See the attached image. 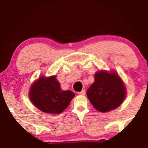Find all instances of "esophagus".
<instances>
[{"instance_id": "obj_1", "label": "esophagus", "mask_w": 148, "mask_h": 148, "mask_svg": "<svg viewBox=\"0 0 148 148\" xmlns=\"http://www.w3.org/2000/svg\"><path fill=\"white\" fill-rule=\"evenodd\" d=\"M78 94L81 95H84L86 94V90H85V89L82 90H81V92H78Z\"/></svg>"}]
</instances>
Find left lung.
<instances>
[{
    "label": "left lung",
    "mask_w": 148,
    "mask_h": 148,
    "mask_svg": "<svg viewBox=\"0 0 148 148\" xmlns=\"http://www.w3.org/2000/svg\"><path fill=\"white\" fill-rule=\"evenodd\" d=\"M87 96L97 111L107 112L121 104L125 97L126 89L115 72H97L95 82L88 89Z\"/></svg>",
    "instance_id": "obj_1"
}]
</instances>
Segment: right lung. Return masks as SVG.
I'll list each match as a JSON object with an SVG mask.
<instances>
[{
    "label": "right lung",
    "instance_id": "right-lung-1",
    "mask_svg": "<svg viewBox=\"0 0 148 148\" xmlns=\"http://www.w3.org/2000/svg\"><path fill=\"white\" fill-rule=\"evenodd\" d=\"M74 93L70 90H62L56 76L45 78L41 76L32 85L29 97L40 111L48 113L58 114L69 106Z\"/></svg>",
    "mask_w": 148,
    "mask_h": 148
}]
</instances>
